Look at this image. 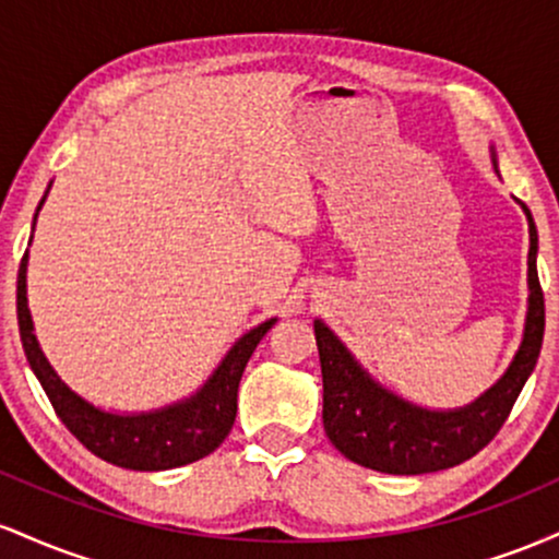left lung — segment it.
I'll list each match as a JSON object with an SVG mask.
<instances>
[{
    "instance_id": "1",
    "label": "left lung",
    "mask_w": 559,
    "mask_h": 559,
    "mask_svg": "<svg viewBox=\"0 0 559 559\" xmlns=\"http://www.w3.org/2000/svg\"><path fill=\"white\" fill-rule=\"evenodd\" d=\"M497 170V155L491 150ZM528 221V310L515 357L497 383L471 404L431 409L376 381L342 338L316 320V342L323 370V428L331 444L352 463L391 476H420L454 467L480 452L497 436L518 394L534 373L544 338V294L538 286V234L531 210L518 199Z\"/></svg>"
}]
</instances>
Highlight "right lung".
Instances as JSON below:
<instances>
[{"label": "right lung", "instance_id": "right-lung-1", "mask_svg": "<svg viewBox=\"0 0 559 559\" xmlns=\"http://www.w3.org/2000/svg\"><path fill=\"white\" fill-rule=\"evenodd\" d=\"M49 189L52 183L47 186V194ZM44 199L36 207L34 226ZM25 278H28V249H25L21 271H17V325H21L25 357H28L31 370L41 389L47 391L55 413L88 452L118 467H128V471H170V467L197 463L223 444L236 420V394H239L243 368H247L252 352L258 349L260 338L273 329L278 318L265 320L243 333L194 394L165 404V407L146 409V413H115V409L96 407L83 400L47 360L34 333Z\"/></svg>", "mask_w": 559, "mask_h": 559}]
</instances>
